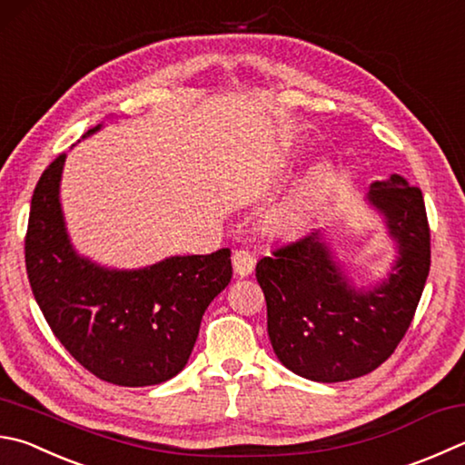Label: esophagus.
I'll return each mask as SVG.
<instances>
[{
	"instance_id": "34e87169",
	"label": "esophagus",
	"mask_w": 465,
	"mask_h": 465,
	"mask_svg": "<svg viewBox=\"0 0 465 465\" xmlns=\"http://www.w3.org/2000/svg\"><path fill=\"white\" fill-rule=\"evenodd\" d=\"M252 267H255V257H252V252L244 249H236L232 252V269L236 275L247 277L252 271Z\"/></svg>"
}]
</instances>
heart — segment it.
<instances>
[{
	"mask_svg": "<svg viewBox=\"0 0 465 465\" xmlns=\"http://www.w3.org/2000/svg\"><path fill=\"white\" fill-rule=\"evenodd\" d=\"M323 183V172L303 180L289 192L282 203L271 208L267 214V226L273 232H293L308 221L312 210L318 204Z\"/></svg>",
	"mask_w": 465,
	"mask_h": 465,
	"instance_id": "obj_1",
	"label": "heart"
}]
</instances>
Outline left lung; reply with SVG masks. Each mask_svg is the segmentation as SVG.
I'll list each match as a JSON object with an SVG mask.
<instances>
[{"label":"left lung","instance_id":"obj_1","mask_svg":"<svg viewBox=\"0 0 465 465\" xmlns=\"http://www.w3.org/2000/svg\"><path fill=\"white\" fill-rule=\"evenodd\" d=\"M364 206L381 218L397 251L379 282L356 283L326 229H312L257 262L273 352L308 381L341 382L379 369L421 300L431 265L421 190L391 173L371 183Z\"/></svg>","mask_w":465,"mask_h":465}]
</instances>
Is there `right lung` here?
Instances as JSON below:
<instances>
[{"instance_id": "right-lung-1", "label": "right lung", "mask_w": 465, "mask_h": 465, "mask_svg": "<svg viewBox=\"0 0 465 465\" xmlns=\"http://www.w3.org/2000/svg\"><path fill=\"white\" fill-rule=\"evenodd\" d=\"M64 162L66 153L44 170L32 196L25 234L32 293L60 344L101 381L119 387L170 381L188 364L210 302L231 282V251L173 255L139 269L81 255L60 203Z\"/></svg>"}]
</instances>
